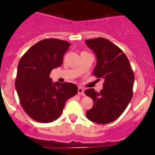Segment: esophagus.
<instances>
[{
    "label": "esophagus",
    "instance_id": "34e87169",
    "mask_svg": "<svg viewBox=\"0 0 155 155\" xmlns=\"http://www.w3.org/2000/svg\"><path fill=\"white\" fill-rule=\"evenodd\" d=\"M78 94L79 95H84V90L83 87H79V88H78Z\"/></svg>",
    "mask_w": 155,
    "mask_h": 155
}]
</instances>
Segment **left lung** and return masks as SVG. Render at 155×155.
<instances>
[{
	"mask_svg": "<svg viewBox=\"0 0 155 155\" xmlns=\"http://www.w3.org/2000/svg\"><path fill=\"white\" fill-rule=\"evenodd\" d=\"M86 44L97 58L94 76L104 80L100 92L94 89L84 91L94 102L87 111V118L97 124L110 123L121 116L132 99L134 73L125 54L109 40L87 39Z\"/></svg>",
	"mask_w": 155,
	"mask_h": 155,
	"instance_id": "1",
	"label": "left lung"
}]
</instances>
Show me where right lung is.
<instances>
[{
  "instance_id": "right-lung-1",
  "label": "right lung",
  "mask_w": 155,
  "mask_h": 155,
  "mask_svg": "<svg viewBox=\"0 0 155 155\" xmlns=\"http://www.w3.org/2000/svg\"><path fill=\"white\" fill-rule=\"evenodd\" d=\"M71 44L46 38L23 54L17 67L15 88L21 106L35 121L48 123L59 118L65 102L78 92L76 84L52 82L49 74L63 62Z\"/></svg>"
}]
</instances>
